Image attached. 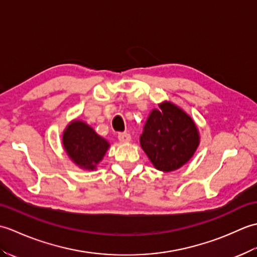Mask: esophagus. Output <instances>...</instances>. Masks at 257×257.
I'll return each mask as SVG.
<instances>
[{"label":"esophagus","mask_w":257,"mask_h":257,"mask_svg":"<svg viewBox=\"0 0 257 257\" xmlns=\"http://www.w3.org/2000/svg\"><path fill=\"white\" fill-rule=\"evenodd\" d=\"M118 139H119L120 143L128 144V143H130V141H132V136H130V134H128V133H120L118 135Z\"/></svg>","instance_id":"1"}]
</instances>
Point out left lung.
Instances as JSON below:
<instances>
[{
    "label": "left lung",
    "instance_id": "1",
    "mask_svg": "<svg viewBox=\"0 0 257 257\" xmlns=\"http://www.w3.org/2000/svg\"><path fill=\"white\" fill-rule=\"evenodd\" d=\"M200 145L193 119L171 101L152 109L140 136V146L157 170L176 171L190 161Z\"/></svg>",
    "mask_w": 257,
    "mask_h": 257
}]
</instances>
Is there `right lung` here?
<instances>
[{
  "mask_svg": "<svg viewBox=\"0 0 257 257\" xmlns=\"http://www.w3.org/2000/svg\"><path fill=\"white\" fill-rule=\"evenodd\" d=\"M63 148L69 159L84 170H96L110 147L89 124L75 119L65 128L62 136Z\"/></svg>",
  "mask_w": 257,
  "mask_h": 257,
  "instance_id": "right-lung-1",
  "label": "right lung"
}]
</instances>
